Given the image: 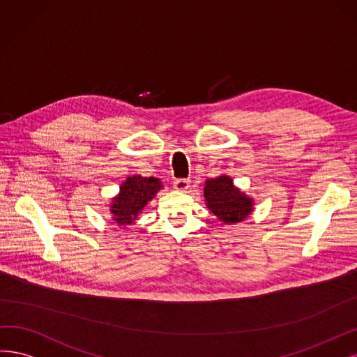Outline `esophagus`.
I'll return each instance as SVG.
<instances>
[{
    "mask_svg": "<svg viewBox=\"0 0 357 357\" xmlns=\"http://www.w3.org/2000/svg\"><path fill=\"white\" fill-rule=\"evenodd\" d=\"M174 188L178 191H187L190 188V179H176L174 182Z\"/></svg>",
    "mask_w": 357,
    "mask_h": 357,
    "instance_id": "1",
    "label": "esophagus"
}]
</instances>
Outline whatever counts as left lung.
I'll return each mask as SVG.
<instances>
[{
	"label": "left lung",
	"mask_w": 357,
	"mask_h": 357,
	"mask_svg": "<svg viewBox=\"0 0 357 357\" xmlns=\"http://www.w3.org/2000/svg\"><path fill=\"white\" fill-rule=\"evenodd\" d=\"M203 197L208 209L227 225H236L254 212L255 200L234 185L228 175H220L204 182Z\"/></svg>",
	"instance_id": "1"
}]
</instances>
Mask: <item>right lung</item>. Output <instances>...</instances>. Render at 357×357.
<instances>
[{
  "label": "right lung",
  "instance_id": "right-lung-1",
  "mask_svg": "<svg viewBox=\"0 0 357 357\" xmlns=\"http://www.w3.org/2000/svg\"><path fill=\"white\" fill-rule=\"evenodd\" d=\"M162 188L163 183L158 178H145L141 175L129 176L121 183L120 191L111 199V220L119 227L133 225L145 206Z\"/></svg>",
  "mask_w": 357,
  "mask_h": 357
}]
</instances>
